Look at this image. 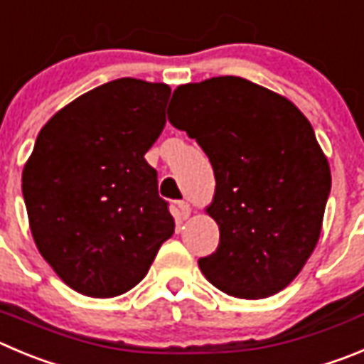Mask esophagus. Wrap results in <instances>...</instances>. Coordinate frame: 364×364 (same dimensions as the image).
Returning <instances> with one entry per match:
<instances>
[{
	"label": "esophagus",
	"mask_w": 364,
	"mask_h": 364,
	"mask_svg": "<svg viewBox=\"0 0 364 364\" xmlns=\"http://www.w3.org/2000/svg\"><path fill=\"white\" fill-rule=\"evenodd\" d=\"M178 206H179V215H181L183 219H188L190 213H192V208H190L188 203H186V201H179Z\"/></svg>",
	"instance_id": "obj_1"
}]
</instances>
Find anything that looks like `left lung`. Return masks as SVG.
<instances>
[{"label":"left lung","instance_id":"obj_1","mask_svg":"<svg viewBox=\"0 0 364 364\" xmlns=\"http://www.w3.org/2000/svg\"><path fill=\"white\" fill-rule=\"evenodd\" d=\"M166 113L215 176L206 212L220 237L215 253L199 259L203 274L230 296H273L321 233L331 166L314 129L291 100L232 75L179 86Z\"/></svg>","mask_w":364,"mask_h":364}]
</instances>
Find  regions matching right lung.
Wrapping results in <instances>:
<instances>
[{"label": "right lung", "mask_w": 364, "mask_h": 364, "mask_svg": "<svg viewBox=\"0 0 364 364\" xmlns=\"http://www.w3.org/2000/svg\"><path fill=\"white\" fill-rule=\"evenodd\" d=\"M171 87L118 79L80 95L37 134L23 198L43 259L77 293L113 298L147 274L174 217L145 161Z\"/></svg>", "instance_id": "add662e5"}]
</instances>
